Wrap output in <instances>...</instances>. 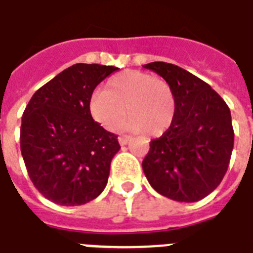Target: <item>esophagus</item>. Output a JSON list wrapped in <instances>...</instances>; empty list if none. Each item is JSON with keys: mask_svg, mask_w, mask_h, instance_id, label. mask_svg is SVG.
Instances as JSON below:
<instances>
[{"mask_svg": "<svg viewBox=\"0 0 253 253\" xmlns=\"http://www.w3.org/2000/svg\"><path fill=\"white\" fill-rule=\"evenodd\" d=\"M130 140H131V136H128V135H121V136L118 137V141H120L121 145H126Z\"/></svg>", "mask_w": 253, "mask_h": 253, "instance_id": "1", "label": "esophagus"}]
</instances>
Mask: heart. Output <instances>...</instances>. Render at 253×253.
I'll use <instances>...</instances> for the list:
<instances>
[{
	"label": "heart",
	"instance_id": "obj_1",
	"mask_svg": "<svg viewBox=\"0 0 253 253\" xmlns=\"http://www.w3.org/2000/svg\"><path fill=\"white\" fill-rule=\"evenodd\" d=\"M176 108L173 87L166 80L141 71H126L113 77L105 89H97L89 101L91 116L106 130H116L128 113L131 118L125 126L147 135L169 130Z\"/></svg>",
	"mask_w": 253,
	"mask_h": 253
}]
</instances>
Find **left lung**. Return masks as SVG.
Wrapping results in <instances>:
<instances>
[{"mask_svg":"<svg viewBox=\"0 0 253 253\" xmlns=\"http://www.w3.org/2000/svg\"><path fill=\"white\" fill-rule=\"evenodd\" d=\"M143 67L164 78L178 101L173 125L151 141L143 171L162 196L182 203L201 200L229 168L234 147L229 106L209 84L182 67L166 62Z\"/></svg>","mask_w":253,"mask_h":253,"instance_id":"left-lung-1","label":"left lung"}]
</instances>
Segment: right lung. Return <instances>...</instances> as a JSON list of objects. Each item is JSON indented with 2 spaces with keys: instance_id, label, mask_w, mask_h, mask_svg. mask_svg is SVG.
Returning <instances> with one entry per match:
<instances>
[{
  "instance_id": "obj_1",
  "label": "right lung",
  "mask_w": 253,
  "mask_h": 253,
  "mask_svg": "<svg viewBox=\"0 0 253 253\" xmlns=\"http://www.w3.org/2000/svg\"><path fill=\"white\" fill-rule=\"evenodd\" d=\"M118 67L77 63L35 92L22 117L20 151L34 186L58 205L93 200L108 183L121 149L117 135L94 122V88Z\"/></svg>"
}]
</instances>
